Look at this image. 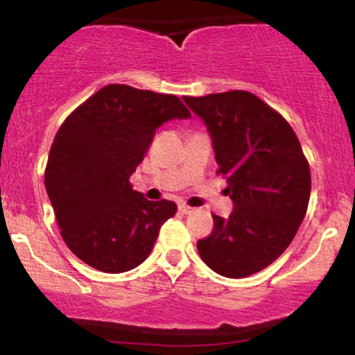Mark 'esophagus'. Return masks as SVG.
I'll return each mask as SVG.
<instances>
[{
  "instance_id": "obj_1",
  "label": "esophagus",
  "mask_w": 355,
  "mask_h": 355,
  "mask_svg": "<svg viewBox=\"0 0 355 355\" xmlns=\"http://www.w3.org/2000/svg\"><path fill=\"white\" fill-rule=\"evenodd\" d=\"M178 210H180V214H191V211H193L195 209H191V207H189V205H185V203H180V205H178Z\"/></svg>"
}]
</instances>
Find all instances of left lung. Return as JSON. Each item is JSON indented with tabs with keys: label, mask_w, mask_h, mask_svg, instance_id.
I'll list each match as a JSON object with an SVG mask.
<instances>
[{
	"label": "left lung",
	"mask_w": 355,
	"mask_h": 355,
	"mask_svg": "<svg viewBox=\"0 0 355 355\" xmlns=\"http://www.w3.org/2000/svg\"><path fill=\"white\" fill-rule=\"evenodd\" d=\"M183 100L209 130L234 202L227 218L214 215L198 254L229 279L257 274L291 245L307 211L311 168L299 138L275 110L242 89Z\"/></svg>",
	"instance_id": "obj_1"
}]
</instances>
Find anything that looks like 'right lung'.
I'll use <instances>...</instances> for the list:
<instances>
[{
  "label": "right lung",
  "instance_id": "add662e5",
  "mask_svg": "<svg viewBox=\"0 0 355 355\" xmlns=\"http://www.w3.org/2000/svg\"><path fill=\"white\" fill-rule=\"evenodd\" d=\"M190 116L175 95L108 85L63 121L53 140L44 185L61 237L80 260L120 274L150 255L177 205L146 200L130 185V177L158 126Z\"/></svg>",
  "mask_w": 355,
  "mask_h": 355
}]
</instances>
